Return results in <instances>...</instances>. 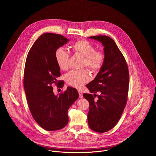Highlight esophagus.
Here are the masks:
<instances>
[{
    "label": "esophagus",
    "instance_id": "1",
    "mask_svg": "<svg viewBox=\"0 0 156 156\" xmlns=\"http://www.w3.org/2000/svg\"><path fill=\"white\" fill-rule=\"evenodd\" d=\"M78 93H79V96H80V98H83V93H82V91H80V90H78Z\"/></svg>",
    "mask_w": 156,
    "mask_h": 156
}]
</instances>
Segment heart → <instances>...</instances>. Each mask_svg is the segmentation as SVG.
Masks as SVG:
<instances>
[{
    "label": "heart",
    "mask_w": 156,
    "mask_h": 156,
    "mask_svg": "<svg viewBox=\"0 0 156 156\" xmlns=\"http://www.w3.org/2000/svg\"><path fill=\"white\" fill-rule=\"evenodd\" d=\"M73 52L83 57L82 67L86 66L93 72L99 71L104 64V54L96 51L92 43L84 39L75 42L72 46ZM55 60L60 69L66 70L69 69V54L63 48L57 49L54 54ZM65 80L69 85L80 88L85 83L90 80V76L86 69L72 70L65 75Z\"/></svg>",
    "instance_id": "1"
}]
</instances>
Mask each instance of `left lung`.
Here are the masks:
<instances>
[{"mask_svg":"<svg viewBox=\"0 0 156 156\" xmlns=\"http://www.w3.org/2000/svg\"><path fill=\"white\" fill-rule=\"evenodd\" d=\"M104 46L105 60L94 80L86 85L91 93L83 94L90 102L88 125L96 132L104 133L113 128L125 107L129 87L128 68L124 56L114 41L107 36L89 37ZM98 96L96 102L94 98Z\"/></svg>","mask_w":156,"mask_h":156,"instance_id":"8db88e82","label":"left lung"}]
</instances>
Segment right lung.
<instances>
[{
	"mask_svg": "<svg viewBox=\"0 0 156 156\" xmlns=\"http://www.w3.org/2000/svg\"><path fill=\"white\" fill-rule=\"evenodd\" d=\"M68 41L61 34L44 33L34 42L27 57L23 85L28 105L34 120L48 131L58 130L67 125L68 110L79 97L76 89L70 86L55 96L52 86H63L64 83L57 80L60 72L54 54Z\"/></svg>",
	"mask_w": 156,
	"mask_h": 156,
	"instance_id": "right-lung-1",
	"label": "right lung"
}]
</instances>
